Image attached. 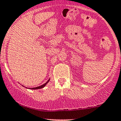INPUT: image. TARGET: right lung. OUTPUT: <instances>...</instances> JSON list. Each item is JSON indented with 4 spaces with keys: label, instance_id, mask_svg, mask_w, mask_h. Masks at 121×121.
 <instances>
[{
    "label": "right lung",
    "instance_id": "right-lung-1",
    "mask_svg": "<svg viewBox=\"0 0 121 121\" xmlns=\"http://www.w3.org/2000/svg\"><path fill=\"white\" fill-rule=\"evenodd\" d=\"M49 81H50V79H49V80H48V81H47V82H46V83H45V84H44L43 85H41V86H37V87H35V88H31V89H32V90H37V89H40V88H43L44 86H46V84H47V83H48V82H49Z\"/></svg>",
    "mask_w": 121,
    "mask_h": 121
}]
</instances>
